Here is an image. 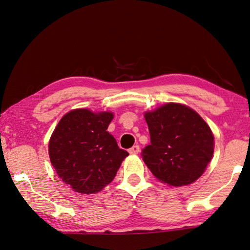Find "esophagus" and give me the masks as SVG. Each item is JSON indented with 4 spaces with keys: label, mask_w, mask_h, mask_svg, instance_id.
Listing matches in <instances>:
<instances>
[{
    "label": "esophagus",
    "mask_w": 250,
    "mask_h": 250,
    "mask_svg": "<svg viewBox=\"0 0 250 250\" xmlns=\"http://www.w3.org/2000/svg\"><path fill=\"white\" fill-rule=\"evenodd\" d=\"M139 151H140V146H139V145L132 146V147L129 149V153H130L131 155H138Z\"/></svg>",
    "instance_id": "34e87169"
}]
</instances>
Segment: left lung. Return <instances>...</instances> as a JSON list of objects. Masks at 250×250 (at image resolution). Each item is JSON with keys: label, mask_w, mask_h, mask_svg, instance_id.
<instances>
[{"label": "left lung", "mask_w": 250, "mask_h": 250, "mask_svg": "<svg viewBox=\"0 0 250 250\" xmlns=\"http://www.w3.org/2000/svg\"><path fill=\"white\" fill-rule=\"evenodd\" d=\"M150 145L143 160L155 178L169 187L194 183L206 171L214 150L213 133L197 111L180 103H166L145 111Z\"/></svg>", "instance_id": "left-lung-1"}]
</instances>
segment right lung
<instances>
[{
  "mask_svg": "<svg viewBox=\"0 0 250 250\" xmlns=\"http://www.w3.org/2000/svg\"><path fill=\"white\" fill-rule=\"evenodd\" d=\"M112 118L111 111L77 108L63 115L54 129L48 156L58 177L73 192H101L129 156L107 131Z\"/></svg>",
  "mask_w": 250,
  "mask_h": 250,
  "instance_id": "1",
  "label": "right lung"
}]
</instances>
